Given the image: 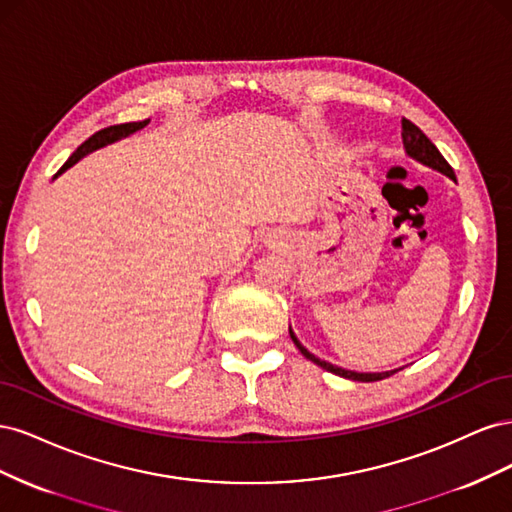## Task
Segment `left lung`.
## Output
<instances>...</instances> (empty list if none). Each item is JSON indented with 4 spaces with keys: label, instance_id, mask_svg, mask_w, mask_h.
Returning a JSON list of instances; mask_svg holds the SVG:
<instances>
[{
    "label": "left lung",
    "instance_id": "8db88e82",
    "mask_svg": "<svg viewBox=\"0 0 512 512\" xmlns=\"http://www.w3.org/2000/svg\"><path fill=\"white\" fill-rule=\"evenodd\" d=\"M401 141H404L406 153H408L410 158H414L416 162H421V164H425V166H429V168H433V170H438V173H442V175H446V177H451L453 181H457L451 164H448V162L444 160V156L438 151V147L433 145V143L429 141V138L423 134V130L418 128V126H414V123H412L410 119H401ZM290 337H292L294 346H297V348L301 350V354L305 356V359L316 363V365L322 367V369L331 371V374H335V376H342V378H348V380H354V382H376V380L389 378V376H393V374H397V371H399V369H391V371H380V374H359V371L342 369V367L331 365V363H327V361H320L318 356H314L305 346H301V342L297 339V335L292 333V329H290Z\"/></svg>",
    "mask_w": 512,
    "mask_h": 512
}]
</instances>
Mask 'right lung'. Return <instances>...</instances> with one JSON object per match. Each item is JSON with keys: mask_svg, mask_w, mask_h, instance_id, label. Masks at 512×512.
Returning <instances> with one entry per match:
<instances>
[{"mask_svg": "<svg viewBox=\"0 0 512 512\" xmlns=\"http://www.w3.org/2000/svg\"><path fill=\"white\" fill-rule=\"evenodd\" d=\"M147 123H149V119H145V121H132V123H119V126H111V128H104V130L96 132L94 136H89L87 141L72 153V156L68 158V162H66L64 166H61L59 173H64L66 168H70L72 164H76L81 158H85L87 153L96 151V149H100V147L111 145V143L119 141V138H126V136H130V134L138 132V130H143V128L147 126ZM59 173H57V175H59Z\"/></svg>", "mask_w": 512, "mask_h": 512, "instance_id": "1", "label": "right lung"}]
</instances>
